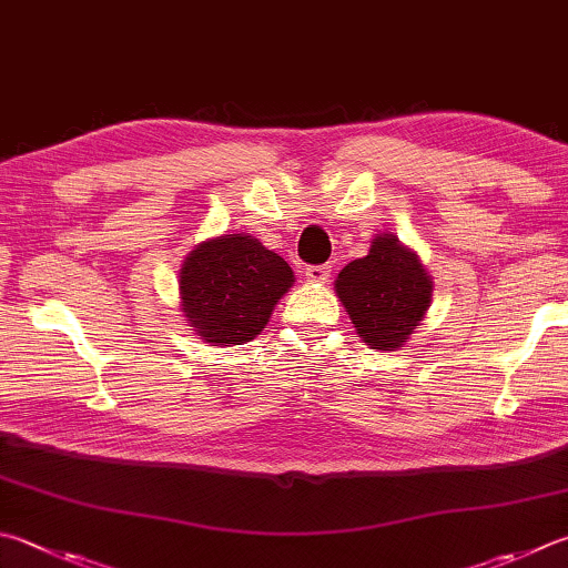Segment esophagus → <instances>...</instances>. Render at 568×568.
I'll list each match as a JSON object with an SVG mask.
<instances>
[{
	"mask_svg": "<svg viewBox=\"0 0 568 568\" xmlns=\"http://www.w3.org/2000/svg\"><path fill=\"white\" fill-rule=\"evenodd\" d=\"M328 276H331V266L328 264L306 266V282L308 284H324V282H328Z\"/></svg>",
	"mask_w": 568,
	"mask_h": 568,
	"instance_id": "1",
	"label": "esophagus"
}]
</instances>
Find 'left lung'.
<instances>
[{"instance_id": "8db88e82", "label": "left lung", "mask_w": 568, "mask_h": 568, "mask_svg": "<svg viewBox=\"0 0 568 568\" xmlns=\"http://www.w3.org/2000/svg\"><path fill=\"white\" fill-rule=\"evenodd\" d=\"M336 294L363 344L378 351L405 346L433 298V282L417 254L393 234H378L361 260L341 270Z\"/></svg>"}]
</instances>
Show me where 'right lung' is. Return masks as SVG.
I'll use <instances>...</instances> for the list:
<instances>
[{"instance_id": "add662e5", "label": "right lung", "mask_w": 568, "mask_h": 568, "mask_svg": "<svg viewBox=\"0 0 568 568\" xmlns=\"http://www.w3.org/2000/svg\"><path fill=\"white\" fill-rule=\"evenodd\" d=\"M294 272L252 234H222L192 250L180 270V306L207 344H247L292 288Z\"/></svg>"}]
</instances>
